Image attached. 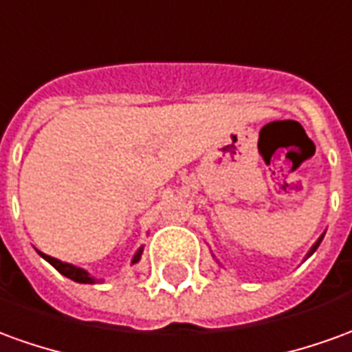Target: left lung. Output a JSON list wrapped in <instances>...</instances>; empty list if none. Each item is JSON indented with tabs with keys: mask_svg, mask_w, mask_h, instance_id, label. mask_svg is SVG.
<instances>
[{
	"mask_svg": "<svg viewBox=\"0 0 352 352\" xmlns=\"http://www.w3.org/2000/svg\"><path fill=\"white\" fill-rule=\"evenodd\" d=\"M322 238H324V234L320 236V238H318V240H316V242H314V245L313 248H311V252L307 253V257H311V255H313L314 252H316V248H318V245H320V242H322ZM307 257H305V259H307Z\"/></svg>",
	"mask_w": 352,
	"mask_h": 352,
	"instance_id": "obj_1",
	"label": "left lung"
}]
</instances>
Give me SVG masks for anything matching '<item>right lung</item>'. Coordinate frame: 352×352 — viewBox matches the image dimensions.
I'll return each instance as SVG.
<instances>
[{"label":"right lung","instance_id":"add662e5","mask_svg":"<svg viewBox=\"0 0 352 352\" xmlns=\"http://www.w3.org/2000/svg\"><path fill=\"white\" fill-rule=\"evenodd\" d=\"M43 259L47 263H51L53 267H55L63 276H66V278H70L74 280V282H80V284H95V282H99L97 278H93L91 276L89 272L87 270H83L80 269V267H74V265H70V263H63V261H58V259H55V257H51V255H45V253H41L38 252ZM141 255H142V248H139L137 250V253H135V257H133V261L131 263H137L139 259H141Z\"/></svg>","mask_w":352,"mask_h":352}]
</instances>
